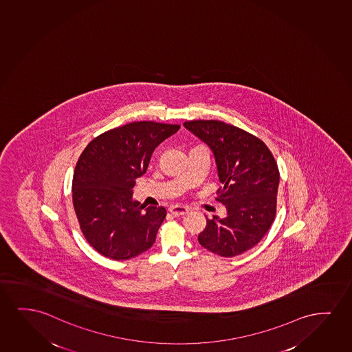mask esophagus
I'll return each instance as SVG.
<instances>
[{
  "label": "esophagus",
  "mask_w": 352,
  "mask_h": 352,
  "mask_svg": "<svg viewBox=\"0 0 352 352\" xmlns=\"http://www.w3.org/2000/svg\"><path fill=\"white\" fill-rule=\"evenodd\" d=\"M188 212H190V208L184 207V206H172L169 208V212L173 214L174 217H183Z\"/></svg>",
  "instance_id": "34e87169"
}]
</instances>
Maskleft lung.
<instances>
[{"instance_id": "left-lung-1", "label": "left lung", "mask_w": 352, "mask_h": 352, "mask_svg": "<svg viewBox=\"0 0 352 352\" xmlns=\"http://www.w3.org/2000/svg\"><path fill=\"white\" fill-rule=\"evenodd\" d=\"M184 126L212 149L222 188L217 201L227 217L207 219L198 241L222 257L241 255L270 230L276 212L279 169L267 145L236 126L219 120H192Z\"/></svg>"}]
</instances>
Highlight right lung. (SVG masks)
Returning a JSON list of instances; mask_svg holds the SVG:
<instances>
[{
	"label": "right lung",
	"instance_id": "add662e5",
	"mask_svg": "<svg viewBox=\"0 0 352 352\" xmlns=\"http://www.w3.org/2000/svg\"><path fill=\"white\" fill-rule=\"evenodd\" d=\"M179 125L135 121L107 131L87 144L74 169L73 207L87 243L101 255L130 260L150 249L167 212L132 199L135 179L146 172L155 148Z\"/></svg>",
	"mask_w": 352,
	"mask_h": 352
}]
</instances>
